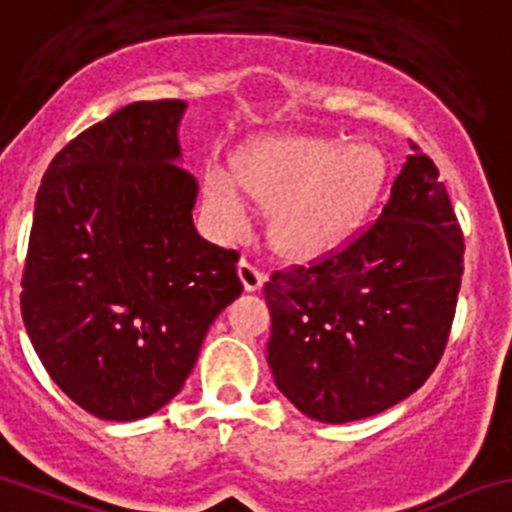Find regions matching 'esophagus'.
Instances as JSON below:
<instances>
[{
  "label": "esophagus",
  "instance_id": "34e87169",
  "mask_svg": "<svg viewBox=\"0 0 512 512\" xmlns=\"http://www.w3.org/2000/svg\"><path fill=\"white\" fill-rule=\"evenodd\" d=\"M238 276H241L243 289L246 291H259L266 281L264 271H261L259 266H253L251 261H241V264H238Z\"/></svg>",
  "mask_w": 512,
  "mask_h": 512
}]
</instances>
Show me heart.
<instances>
[{
    "mask_svg": "<svg viewBox=\"0 0 512 512\" xmlns=\"http://www.w3.org/2000/svg\"><path fill=\"white\" fill-rule=\"evenodd\" d=\"M384 180L374 145L326 138H271L236 160V175L211 165L206 206L221 228L241 226L246 196L269 203L271 246L291 259H314L344 241L369 211Z\"/></svg>",
    "mask_w": 512,
    "mask_h": 512,
    "instance_id": "heart-1",
    "label": "heart"
}]
</instances>
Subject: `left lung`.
<instances>
[{
    "label": "left lung",
    "mask_w": 512,
    "mask_h": 512,
    "mask_svg": "<svg viewBox=\"0 0 512 512\" xmlns=\"http://www.w3.org/2000/svg\"><path fill=\"white\" fill-rule=\"evenodd\" d=\"M462 253L440 170L412 145L367 231L266 281V359L281 394L311 420L342 425L417 392L450 337Z\"/></svg>",
    "instance_id": "1"
}]
</instances>
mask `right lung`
I'll return each instance as SVG.
<instances>
[{
	"instance_id": "obj_1",
	"label": "right lung",
	"mask_w": 512,
	"mask_h": 512,
	"mask_svg": "<svg viewBox=\"0 0 512 512\" xmlns=\"http://www.w3.org/2000/svg\"><path fill=\"white\" fill-rule=\"evenodd\" d=\"M183 113V100L120 107L55 155L34 201L24 326L57 387L100 420L168 405L243 291L238 253L193 226Z\"/></svg>"
}]
</instances>
